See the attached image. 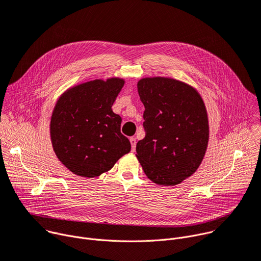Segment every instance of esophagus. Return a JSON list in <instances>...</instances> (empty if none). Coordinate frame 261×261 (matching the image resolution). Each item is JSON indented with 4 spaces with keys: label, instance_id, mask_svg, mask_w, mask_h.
Here are the masks:
<instances>
[{
    "label": "esophagus",
    "instance_id": "1",
    "mask_svg": "<svg viewBox=\"0 0 261 261\" xmlns=\"http://www.w3.org/2000/svg\"><path fill=\"white\" fill-rule=\"evenodd\" d=\"M130 143H131V147H132V151H135L136 148V138L135 137H130Z\"/></svg>",
    "mask_w": 261,
    "mask_h": 261
}]
</instances>
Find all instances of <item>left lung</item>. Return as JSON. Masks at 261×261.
I'll list each match as a JSON object with an SVG mask.
<instances>
[{
    "instance_id": "left-lung-1",
    "label": "left lung",
    "mask_w": 261,
    "mask_h": 261,
    "mask_svg": "<svg viewBox=\"0 0 261 261\" xmlns=\"http://www.w3.org/2000/svg\"><path fill=\"white\" fill-rule=\"evenodd\" d=\"M137 89L146 136L136 145V157L151 181L177 185L198 170L207 150L205 104L194 87L172 78H144Z\"/></svg>"
}]
</instances>
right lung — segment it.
<instances>
[{"mask_svg":"<svg viewBox=\"0 0 261 261\" xmlns=\"http://www.w3.org/2000/svg\"><path fill=\"white\" fill-rule=\"evenodd\" d=\"M120 78L93 80L69 88L57 101L50 125L58 159L74 174L98 177L131 150L121 133L122 117L111 107L124 86Z\"/></svg>","mask_w":261,"mask_h":261,"instance_id":"add662e5","label":"right lung"}]
</instances>
